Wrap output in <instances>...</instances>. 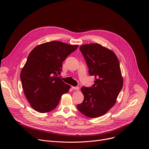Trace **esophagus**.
Listing matches in <instances>:
<instances>
[{"label":"esophagus","instance_id":"34e87169","mask_svg":"<svg viewBox=\"0 0 149 149\" xmlns=\"http://www.w3.org/2000/svg\"><path fill=\"white\" fill-rule=\"evenodd\" d=\"M72 88L75 90H77V91H78L79 89V87H72Z\"/></svg>","mask_w":149,"mask_h":149}]
</instances>
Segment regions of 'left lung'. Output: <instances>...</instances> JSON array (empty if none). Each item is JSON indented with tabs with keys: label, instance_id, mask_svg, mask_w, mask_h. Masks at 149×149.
<instances>
[{
	"label": "left lung",
	"instance_id": "obj_1",
	"mask_svg": "<svg viewBox=\"0 0 149 149\" xmlns=\"http://www.w3.org/2000/svg\"><path fill=\"white\" fill-rule=\"evenodd\" d=\"M82 54L94 84L91 87H82L84 99L77 105L84 116L95 118L103 116L113 107L123 86L120 63L116 54L98 44L81 45Z\"/></svg>",
	"mask_w": 149,
	"mask_h": 149
}]
</instances>
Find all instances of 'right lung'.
Returning a JSON list of instances; mask_svg holds the SVG:
<instances>
[{
  "label": "right lung",
  "instance_id": "obj_1",
  "mask_svg": "<svg viewBox=\"0 0 149 149\" xmlns=\"http://www.w3.org/2000/svg\"><path fill=\"white\" fill-rule=\"evenodd\" d=\"M78 45L59 41L45 42L34 48L20 72L24 94L31 107L39 113L53 110L71 86L60 78L62 62Z\"/></svg>",
  "mask_w": 149,
  "mask_h": 149
}]
</instances>
